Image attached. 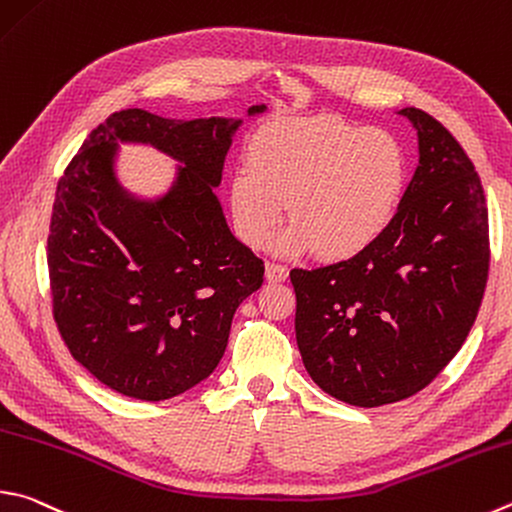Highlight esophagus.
I'll return each instance as SVG.
<instances>
[{
    "label": "esophagus",
    "instance_id": "esophagus-1",
    "mask_svg": "<svg viewBox=\"0 0 512 512\" xmlns=\"http://www.w3.org/2000/svg\"><path fill=\"white\" fill-rule=\"evenodd\" d=\"M266 277L268 282H284L288 277V268L284 264H266Z\"/></svg>",
    "mask_w": 512,
    "mask_h": 512
}]
</instances>
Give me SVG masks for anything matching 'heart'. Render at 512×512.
<instances>
[{
  "label": "heart",
  "mask_w": 512,
  "mask_h": 512,
  "mask_svg": "<svg viewBox=\"0 0 512 512\" xmlns=\"http://www.w3.org/2000/svg\"><path fill=\"white\" fill-rule=\"evenodd\" d=\"M407 152L398 136L338 116L286 118L259 129L230 179V212L248 246L349 259L385 235L403 203Z\"/></svg>",
  "instance_id": "heart-1"
}]
</instances>
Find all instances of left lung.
Listing matches in <instances>:
<instances>
[{
  "instance_id": "obj_1",
  "label": "left lung",
  "mask_w": 512,
  "mask_h": 512,
  "mask_svg": "<svg viewBox=\"0 0 512 512\" xmlns=\"http://www.w3.org/2000/svg\"><path fill=\"white\" fill-rule=\"evenodd\" d=\"M398 114L416 129L418 165L392 226L345 262L291 271L304 367L356 407L430 385L466 342L488 280V208L475 165L423 109Z\"/></svg>"
}]
</instances>
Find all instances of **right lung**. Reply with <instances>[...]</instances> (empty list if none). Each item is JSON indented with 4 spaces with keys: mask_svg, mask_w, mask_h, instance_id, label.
<instances>
[{
    "mask_svg": "<svg viewBox=\"0 0 512 512\" xmlns=\"http://www.w3.org/2000/svg\"><path fill=\"white\" fill-rule=\"evenodd\" d=\"M264 111L253 105L246 118ZM241 125L116 111L58 183L46 255L53 315L71 356L118 394L167 401L206 380L237 306L264 282V262L232 235L215 194ZM120 144L179 162L171 185L154 198L125 189Z\"/></svg>",
    "mask_w": 512,
    "mask_h": 512,
    "instance_id": "right-lung-1",
    "label": "right lung"
}]
</instances>
